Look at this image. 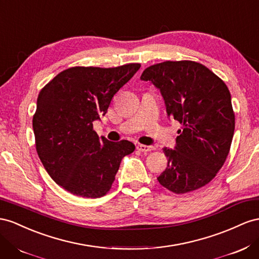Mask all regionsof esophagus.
<instances>
[{"mask_svg":"<svg viewBox=\"0 0 259 259\" xmlns=\"http://www.w3.org/2000/svg\"><path fill=\"white\" fill-rule=\"evenodd\" d=\"M137 149L139 150V151H142V152H149V151H152L153 149V147L152 146H146V145H137Z\"/></svg>","mask_w":259,"mask_h":259,"instance_id":"1","label":"esophagus"}]
</instances>
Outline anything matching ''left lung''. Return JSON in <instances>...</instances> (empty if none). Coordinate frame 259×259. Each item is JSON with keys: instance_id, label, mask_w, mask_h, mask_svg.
<instances>
[{"instance_id": "1", "label": "left lung", "mask_w": 259, "mask_h": 259, "mask_svg": "<svg viewBox=\"0 0 259 259\" xmlns=\"http://www.w3.org/2000/svg\"><path fill=\"white\" fill-rule=\"evenodd\" d=\"M141 79L160 89L167 116L182 124L176 149L163 148L167 165L159 183L176 194L205 186L225 163L234 134L235 116L225 81L194 61L151 65Z\"/></svg>"}]
</instances>
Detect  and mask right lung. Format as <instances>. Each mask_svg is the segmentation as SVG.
<instances>
[{"mask_svg": "<svg viewBox=\"0 0 259 259\" xmlns=\"http://www.w3.org/2000/svg\"><path fill=\"white\" fill-rule=\"evenodd\" d=\"M139 67L75 66L41 89L32 118L36 149L49 176L65 191L86 198L104 196L122 159L135 150L128 141L100 138L93 122L107 113L113 96Z\"/></svg>", "mask_w": 259, "mask_h": 259, "instance_id": "obj_1", "label": "right lung"}]
</instances>
